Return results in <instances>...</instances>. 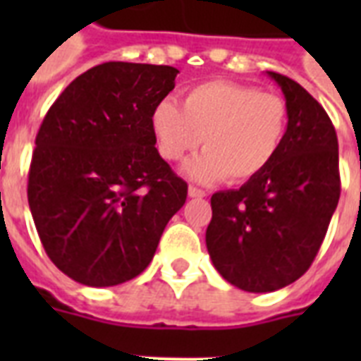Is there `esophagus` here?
I'll return each mask as SVG.
<instances>
[{"mask_svg": "<svg viewBox=\"0 0 361 361\" xmlns=\"http://www.w3.org/2000/svg\"><path fill=\"white\" fill-rule=\"evenodd\" d=\"M208 195V192L204 191V189H198V187H189V197L191 198H204Z\"/></svg>", "mask_w": 361, "mask_h": 361, "instance_id": "obj_1", "label": "esophagus"}]
</instances>
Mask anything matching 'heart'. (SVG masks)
Wrapping results in <instances>:
<instances>
[{"label":"heart","instance_id":"1","mask_svg":"<svg viewBox=\"0 0 361 361\" xmlns=\"http://www.w3.org/2000/svg\"><path fill=\"white\" fill-rule=\"evenodd\" d=\"M157 149L181 161L204 138L206 152L185 166L192 180L247 181L268 169L286 138L288 106L277 93L228 80L187 90L181 109L163 99L152 112Z\"/></svg>","mask_w":361,"mask_h":361}]
</instances>
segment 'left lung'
I'll list each match as a JSON object with an SVG mask.
<instances>
[{"label": "left lung", "mask_w": 361, "mask_h": 361, "mask_svg": "<svg viewBox=\"0 0 361 361\" xmlns=\"http://www.w3.org/2000/svg\"><path fill=\"white\" fill-rule=\"evenodd\" d=\"M288 106L286 138L268 169L215 192L206 245L215 269L247 292H274L313 264L336 212L339 144L334 123L298 82L268 71Z\"/></svg>", "instance_id": "8db88e82"}]
</instances>
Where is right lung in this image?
<instances>
[{"instance_id":"add662e5","label":"right lung","mask_w":361,"mask_h":361,"mask_svg":"<svg viewBox=\"0 0 361 361\" xmlns=\"http://www.w3.org/2000/svg\"><path fill=\"white\" fill-rule=\"evenodd\" d=\"M169 65L109 61L71 82L35 138L27 202L65 275L114 286L152 262L187 183L159 155L152 112L174 90Z\"/></svg>"}]
</instances>
